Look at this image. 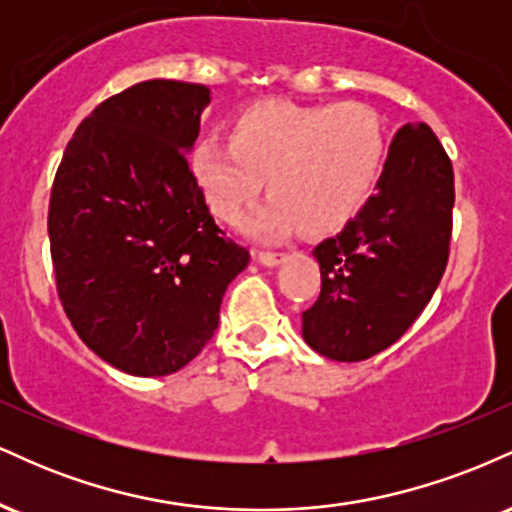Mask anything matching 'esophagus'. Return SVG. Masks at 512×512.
Returning <instances> with one entry per match:
<instances>
[{"mask_svg":"<svg viewBox=\"0 0 512 512\" xmlns=\"http://www.w3.org/2000/svg\"><path fill=\"white\" fill-rule=\"evenodd\" d=\"M284 252H272V250H260V255H257V260L262 264H267V267H274V264H279L284 260Z\"/></svg>","mask_w":512,"mask_h":512,"instance_id":"34e87169","label":"esophagus"}]
</instances>
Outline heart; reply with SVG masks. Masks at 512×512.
<instances>
[{
    "instance_id": "obj_1",
    "label": "heart",
    "mask_w": 512,
    "mask_h": 512,
    "mask_svg": "<svg viewBox=\"0 0 512 512\" xmlns=\"http://www.w3.org/2000/svg\"><path fill=\"white\" fill-rule=\"evenodd\" d=\"M385 158V129L363 103L298 105L264 101L243 110L231 137L209 134L190 168L221 221L236 223L262 192L272 195L252 228L284 236L303 226L327 233L363 207Z\"/></svg>"
}]
</instances>
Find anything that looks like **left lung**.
<instances>
[{"mask_svg":"<svg viewBox=\"0 0 512 512\" xmlns=\"http://www.w3.org/2000/svg\"><path fill=\"white\" fill-rule=\"evenodd\" d=\"M455 173L426 122L395 134L378 192L342 233L313 250L320 296L303 337L332 361H366L392 346L436 293L450 257Z\"/></svg>","mask_w":512,"mask_h":512,"instance_id":"1","label":"left lung"}]
</instances>
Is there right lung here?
<instances>
[{
    "label": "right lung",
    "mask_w": 512,
    "mask_h": 512,
    "mask_svg": "<svg viewBox=\"0 0 512 512\" xmlns=\"http://www.w3.org/2000/svg\"><path fill=\"white\" fill-rule=\"evenodd\" d=\"M209 88L142 81L76 127L55 173L48 233L57 296L93 354L168 375L219 327L250 252L216 226L187 163Z\"/></svg>",
    "instance_id": "obj_1"
}]
</instances>
